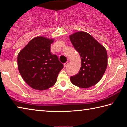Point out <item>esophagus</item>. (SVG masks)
Instances as JSON below:
<instances>
[{
	"instance_id": "esophagus-1",
	"label": "esophagus",
	"mask_w": 127,
	"mask_h": 127,
	"mask_svg": "<svg viewBox=\"0 0 127 127\" xmlns=\"http://www.w3.org/2000/svg\"><path fill=\"white\" fill-rule=\"evenodd\" d=\"M68 62H65V63L64 64V68H65L66 66L68 65Z\"/></svg>"
}]
</instances>
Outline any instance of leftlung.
Wrapping results in <instances>:
<instances>
[{
	"instance_id": "8db88e82",
	"label": "left lung",
	"mask_w": 127,
	"mask_h": 127,
	"mask_svg": "<svg viewBox=\"0 0 127 127\" xmlns=\"http://www.w3.org/2000/svg\"><path fill=\"white\" fill-rule=\"evenodd\" d=\"M69 38L81 59L79 72L70 77L72 83L81 88H89L97 84L107 68L106 50L85 32H77Z\"/></svg>"
}]
</instances>
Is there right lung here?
<instances>
[{
  "mask_svg": "<svg viewBox=\"0 0 127 127\" xmlns=\"http://www.w3.org/2000/svg\"><path fill=\"white\" fill-rule=\"evenodd\" d=\"M53 42L52 39L35 37L18 55L19 72L26 82L34 89L44 90L53 86L63 68L57 56L51 53Z\"/></svg>",
  "mask_w": 127,
  "mask_h": 127,
  "instance_id": "1",
  "label": "right lung"
}]
</instances>
